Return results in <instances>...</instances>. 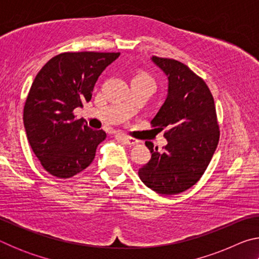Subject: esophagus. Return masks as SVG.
Masks as SVG:
<instances>
[{"label":"esophagus","mask_w":259,"mask_h":259,"mask_svg":"<svg viewBox=\"0 0 259 259\" xmlns=\"http://www.w3.org/2000/svg\"><path fill=\"white\" fill-rule=\"evenodd\" d=\"M122 139H123L124 143L126 144V145H129V146L137 145V144L139 143V140L135 139V138H131V137H128V136H123V137H122Z\"/></svg>","instance_id":"1"}]
</instances>
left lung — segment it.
Segmentation results:
<instances>
[{
	"mask_svg": "<svg viewBox=\"0 0 259 259\" xmlns=\"http://www.w3.org/2000/svg\"><path fill=\"white\" fill-rule=\"evenodd\" d=\"M151 60L168 80L166 98L151 121L157 129H166L168 144L159 151L152 143H145L152 156L138 175L159 194H178L199 181L216 151V108L208 85L186 65L156 56Z\"/></svg>",
	"mask_w": 259,
	"mask_h": 259,
	"instance_id": "left-lung-1",
	"label": "left lung"
}]
</instances>
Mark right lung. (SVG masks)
I'll use <instances>...</instances> for the list:
<instances>
[{
  "label": "right lung",
  "mask_w": 259,
  "mask_h": 259,
  "mask_svg": "<svg viewBox=\"0 0 259 259\" xmlns=\"http://www.w3.org/2000/svg\"><path fill=\"white\" fill-rule=\"evenodd\" d=\"M120 52H65L51 58L35 76L24 107L29 145L48 172L69 178L94 161L106 138L73 111L93 97L94 87Z\"/></svg>",
  "instance_id": "1"
}]
</instances>
